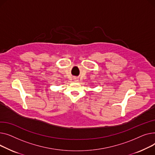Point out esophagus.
<instances>
[{"label": "esophagus", "mask_w": 155, "mask_h": 155, "mask_svg": "<svg viewBox=\"0 0 155 155\" xmlns=\"http://www.w3.org/2000/svg\"><path fill=\"white\" fill-rule=\"evenodd\" d=\"M74 80H75V81H76V82H77V81H78V78H74Z\"/></svg>", "instance_id": "1"}]
</instances>
